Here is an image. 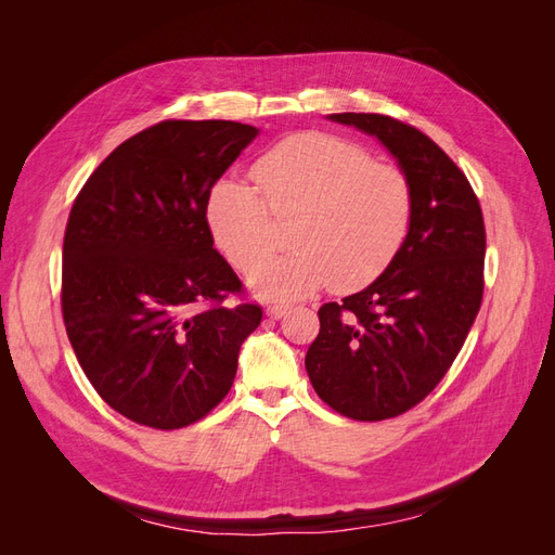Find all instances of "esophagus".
Returning <instances> with one entry per match:
<instances>
[{
    "label": "esophagus",
    "mask_w": 555,
    "mask_h": 555,
    "mask_svg": "<svg viewBox=\"0 0 555 555\" xmlns=\"http://www.w3.org/2000/svg\"><path fill=\"white\" fill-rule=\"evenodd\" d=\"M289 310H292V306H289V304H282V300H280V304H271V306H268V308H266V314L273 317V319H280V317L287 314Z\"/></svg>",
    "instance_id": "esophagus-1"
}]
</instances>
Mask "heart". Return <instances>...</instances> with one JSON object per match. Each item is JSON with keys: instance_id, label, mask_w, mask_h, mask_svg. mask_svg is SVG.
Returning a JSON list of instances; mask_svg holds the SVG:
<instances>
[{"instance_id": "b5f03b06", "label": "heart", "mask_w": 555, "mask_h": 555, "mask_svg": "<svg viewBox=\"0 0 555 555\" xmlns=\"http://www.w3.org/2000/svg\"><path fill=\"white\" fill-rule=\"evenodd\" d=\"M251 178L257 190L233 178L217 182L206 215L229 261L241 271L255 266L249 284L259 294L300 296L326 282L333 292H357L375 282L408 243L412 182L398 166L373 162L359 143L322 131L296 133L263 153ZM271 214L293 220L297 247L264 262Z\"/></svg>"}]
</instances>
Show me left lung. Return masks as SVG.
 Instances as JSON below:
<instances>
[{
	"mask_svg": "<svg viewBox=\"0 0 555 555\" xmlns=\"http://www.w3.org/2000/svg\"><path fill=\"white\" fill-rule=\"evenodd\" d=\"M331 120L377 137L414 188L405 247L371 287L319 308L306 354L331 410L384 422L418 405L459 357L483 296V215L465 173L424 131L379 113Z\"/></svg>",
	"mask_w": 555,
	"mask_h": 555,
	"instance_id": "8db88e82",
	"label": "left lung"
}]
</instances>
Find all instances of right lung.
<instances>
[{
    "label": "right lung",
    "instance_id": "add662e5",
    "mask_svg": "<svg viewBox=\"0 0 555 555\" xmlns=\"http://www.w3.org/2000/svg\"><path fill=\"white\" fill-rule=\"evenodd\" d=\"M257 129L164 120L117 145L78 192L62 247V317L94 391L178 430L229 393L261 306L212 247L208 196ZM236 295L240 304L225 306Z\"/></svg>",
    "mask_w": 555,
    "mask_h": 555
}]
</instances>
